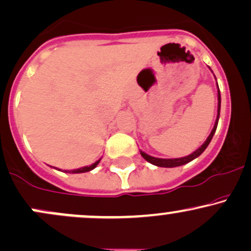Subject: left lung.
I'll use <instances>...</instances> for the list:
<instances>
[{
    "mask_svg": "<svg viewBox=\"0 0 251 251\" xmlns=\"http://www.w3.org/2000/svg\"><path fill=\"white\" fill-rule=\"evenodd\" d=\"M218 86V85H217ZM218 108H217V118H216V122H215V125H214V128H212L211 133L209 134V137L206 138V140L204 142L203 145L201 146L200 149L196 150L195 152H192L191 154L186 155V157H183V158H175V159H163V158H155V157H151V155L146 154L145 152L140 151V154L143 155V158L145 160H148L149 163L153 164L155 166H159V168H176V166H180V165H184V164H188L191 162V160H194L195 158L200 157V155L203 153L204 150L208 148V145L211 142L212 137H214L215 132H216V128H217V124H218V119H220V112H221V92L220 89H218Z\"/></svg>",
    "mask_w": 251,
    "mask_h": 251,
    "instance_id": "8db88e82",
    "label": "left lung"
}]
</instances>
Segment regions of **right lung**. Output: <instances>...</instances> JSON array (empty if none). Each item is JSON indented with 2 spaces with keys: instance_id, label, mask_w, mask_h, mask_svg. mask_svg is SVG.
<instances>
[{
  "instance_id": "obj_1",
  "label": "right lung",
  "mask_w": 251,
  "mask_h": 251,
  "mask_svg": "<svg viewBox=\"0 0 251 251\" xmlns=\"http://www.w3.org/2000/svg\"><path fill=\"white\" fill-rule=\"evenodd\" d=\"M99 162H100V159L97 160L96 163L92 164V165H89V166H83V168L72 170V171H66L65 170V172H70V174H82V172H88V171H91V170H93L94 168H97V165L99 164Z\"/></svg>"
}]
</instances>
